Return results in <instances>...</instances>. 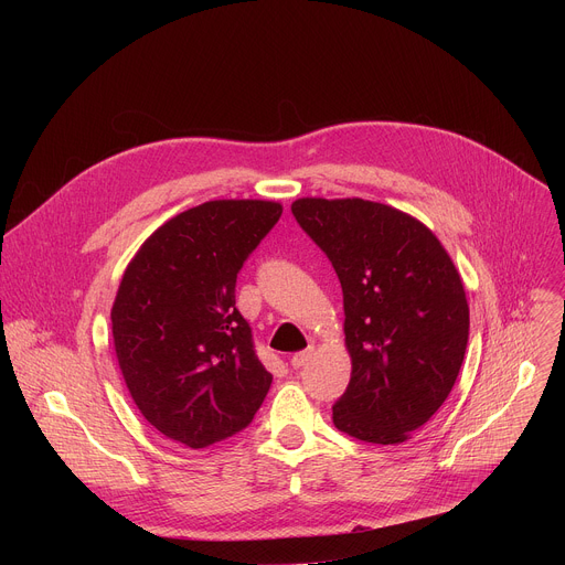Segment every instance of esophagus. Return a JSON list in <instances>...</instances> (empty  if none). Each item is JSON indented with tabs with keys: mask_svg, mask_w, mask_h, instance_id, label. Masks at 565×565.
Masks as SVG:
<instances>
[{
	"mask_svg": "<svg viewBox=\"0 0 565 565\" xmlns=\"http://www.w3.org/2000/svg\"><path fill=\"white\" fill-rule=\"evenodd\" d=\"M312 355H315V349H312V347H308L306 351L295 353V355H292V360H290L292 369H301V366H306V364L310 362V358H312Z\"/></svg>",
	"mask_w": 565,
	"mask_h": 565,
	"instance_id": "esophagus-1",
	"label": "esophagus"
}]
</instances>
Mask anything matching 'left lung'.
Segmentation results:
<instances>
[{
	"label": "left lung",
	"instance_id": "8db88e82",
	"mask_svg": "<svg viewBox=\"0 0 565 565\" xmlns=\"http://www.w3.org/2000/svg\"><path fill=\"white\" fill-rule=\"evenodd\" d=\"M290 210L342 284L353 371L333 423L364 443H405L458 377L469 338L462 279L436 234L391 205L297 199Z\"/></svg>",
	"mask_w": 565,
	"mask_h": 565
}]
</instances>
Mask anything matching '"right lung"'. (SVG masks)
Returning <instances> with one entry per match:
<instances>
[{
	"mask_svg": "<svg viewBox=\"0 0 565 565\" xmlns=\"http://www.w3.org/2000/svg\"><path fill=\"white\" fill-rule=\"evenodd\" d=\"M281 212L275 201H207L160 225L122 275L111 333L125 384L145 420L181 445L246 429L270 388L234 288Z\"/></svg>",
	"mask_w": 565,
	"mask_h": 565,
	"instance_id": "1",
	"label": "right lung"
}]
</instances>
